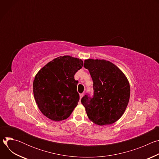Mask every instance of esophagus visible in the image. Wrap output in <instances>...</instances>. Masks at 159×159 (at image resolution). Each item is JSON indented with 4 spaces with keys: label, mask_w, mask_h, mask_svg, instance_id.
Here are the masks:
<instances>
[{
    "label": "esophagus",
    "mask_w": 159,
    "mask_h": 159,
    "mask_svg": "<svg viewBox=\"0 0 159 159\" xmlns=\"http://www.w3.org/2000/svg\"><path fill=\"white\" fill-rule=\"evenodd\" d=\"M84 94L83 93H82V94H80V99H82V98L84 96Z\"/></svg>",
    "instance_id": "1"
}]
</instances>
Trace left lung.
Here are the masks:
<instances>
[{"label":"left lung","mask_w":159,"mask_h":159,"mask_svg":"<svg viewBox=\"0 0 159 159\" xmlns=\"http://www.w3.org/2000/svg\"><path fill=\"white\" fill-rule=\"evenodd\" d=\"M84 66L93 81V96L87 94L81 99L88 118L100 126L115 123L123 115L129 99L126 77L117 66L105 60H85Z\"/></svg>","instance_id":"left-lung-1"}]
</instances>
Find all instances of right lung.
I'll use <instances>...</instances> for the list:
<instances>
[{"instance_id":"obj_1","label":"right lung","mask_w":159,"mask_h":159,"mask_svg":"<svg viewBox=\"0 0 159 159\" xmlns=\"http://www.w3.org/2000/svg\"><path fill=\"white\" fill-rule=\"evenodd\" d=\"M83 66L81 59L59 57L37 73L33 81V94L38 108L48 118L61 121L69 118L78 104V81L75 73Z\"/></svg>"}]
</instances>
